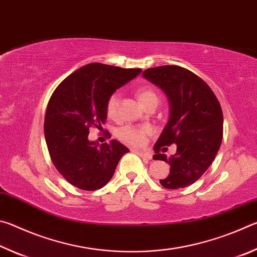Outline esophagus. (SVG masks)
Wrapping results in <instances>:
<instances>
[{
	"mask_svg": "<svg viewBox=\"0 0 257 257\" xmlns=\"http://www.w3.org/2000/svg\"><path fill=\"white\" fill-rule=\"evenodd\" d=\"M136 152V153L141 156V158L145 159V160H151L152 159V154L149 153V152H143V151H134Z\"/></svg>",
	"mask_w": 257,
	"mask_h": 257,
	"instance_id": "obj_1",
	"label": "esophagus"
}]
</instances>
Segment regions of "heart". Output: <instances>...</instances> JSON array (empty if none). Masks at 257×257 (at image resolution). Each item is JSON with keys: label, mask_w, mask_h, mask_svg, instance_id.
Returning a JSON list of instances; mask_svg holds the SVG:
<instances>
[{"label": "heart", "mask_w": 257, "mask_h": 257, "mask_svg": "<svg viewBox=\"0 0 257 257\" xmlns=\"http://www.w3.org/2000/svg\"><path fill=\"white\" fill-rule=\"evenodd\" d=\"M139 101L144 106L152 102L159 103V95L152 88H143L138 92ZM119 103H120V95L119 93H113L106 101V114L112 119H115L119 113ZM153 129L150 125H124L121 127L116 132V137L121 142L125 144L133 146H143L146 143V139L149 135L152 134Z\"/></svg>", "instance_id": "heart-1"}]
</instances>
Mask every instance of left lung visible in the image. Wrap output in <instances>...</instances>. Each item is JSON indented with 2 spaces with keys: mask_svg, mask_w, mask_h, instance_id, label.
<instances>
[{
  "mask_svg": "<svg viewBox=\"0 0 257 257\" xmlns=\"http://www.w3.org/2000/svg\"><path fill=\"white\" fill-rule=\"evenodd\" d=\"M143 77L160 87L169 101V120L154 145L153 159L170 164V173L160 184L168 189L184 188L203 176L220 149L223 132L220 103L206 82L185 68H151ZM171 144L177 145L175 156L167 158L159 153Z\"/></svg>",
  "mask_w": 257,
  "mask_h": 257,
  "instance_id": "8db88e82",
  "label": "left lung"
}]
</instances>
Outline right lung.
<instances>
[{
    "label": "right lung",
    "mask_w": 257,
    "mask_h": 257,
    "mask_svg": "<svg viewBox=\"0 0 257 257\" xmlns=\"http://www.w3.org/2000/svg\"><path fill=\"white\" fill-rule=\"evenodd\" d=\"M142 72L102 63L78 69L56 87L47 104L44 135L47 149L64 179L82 190H96L114 175L129 150L118 141L98 146L88 139L89 128L105 123L106 101L116 89Z\"/></svg>",
    "instance_id": "1"
}]
</instances>
